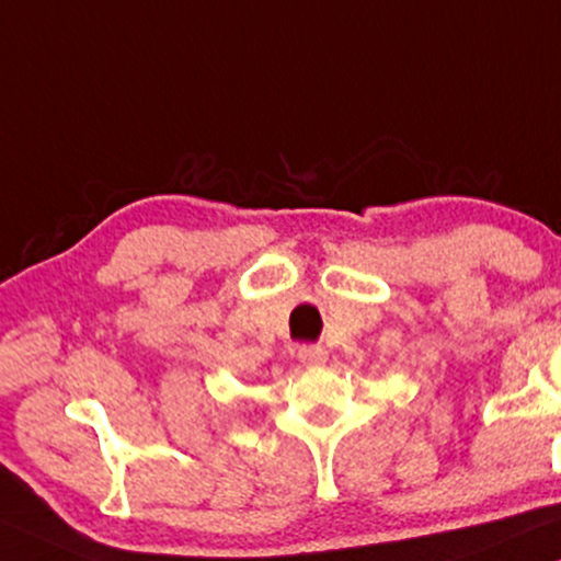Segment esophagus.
Listing matches in <instances>:
<instances>
[{
  "mask_svg": "<svg viewBox=\"0 0 561 561\" xmlns=\"http://www.w3.org/2000/svg\"><path fill=\"white\" fill-rule=\"evenodd\" d=\"M298 359L304 365H321L327 363V350L321 344H304V347H298Z\"/></svg>",
  "mask_w": 561,
  "mask_h": 561,
  "instance_id": "esophagus-1",
  "label": "esophagus"
}]
</instances>
